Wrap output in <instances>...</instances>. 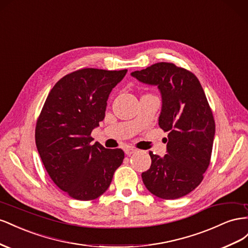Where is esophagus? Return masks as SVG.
I'll use <instances>...</instances> for the list:
<instances>
[{
    "label": "esophagus",
    "mask_w": 248,
    "mask_h": 248,
    "mask_svg": "<svg viewBox=\"0 0 248 248\" xmlns=\"http://www.w3.org/2000/svg\"><path fill=\"white\" fill-rule=\"evenodd\" d=\"M124 154L125 155H132V154H134V153H136L137 152V150L135 147H131V146H126V147H124Z\"/></svg>",
    "instance_id": "1"
}]
</instances>
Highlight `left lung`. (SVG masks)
<instances>
[{
    "instance_id": "obj_1",
    "label": "left lung",
    "mask_w": 248,
    "mask_h": 248,
    "mask_svg": "<svg viewBox=\"0 0 248 248\" xmlns=\"http://www.w3.org/2000/svg\"><path fill=\"white\" fill-rule=\"evenodd\" d=\"M131 75L158 86L159 126L168 132L167 154L161 158L150 152L152 165L141 174L142 181L160 199H180L200 185L210 165L215 120L207 96L196 76L173 63H155Z\"/></svg>"
}]
</instances>
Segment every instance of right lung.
Segmentation results:
<instances>
[{"instance_id":"right-lung-1","label":"right lung","mask_w":248,"mask_h":248,"mask_svg":"<svg viewBox=\"0 0 248 248\" xmlns=\"http://www.w3.org/2000/svg\"><path fill=\"white\" fill-rule=\"evenodd\" d=\"M128 69L82 68L49 91L35 128V142L52 181L78 201L101 196L122 165L124 153L93 143L91 132L105 118L111 90Z\"/></svg>"}]
</instances>
